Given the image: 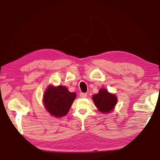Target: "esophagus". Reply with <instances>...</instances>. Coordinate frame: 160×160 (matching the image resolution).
Segmentation results:
<instances>
[{"label": "esophagus", "instance_id": "obj_1", "mask_svg": "<svg viewBox=\"0 0 160 160\" xmlns=\"http://www.w3.org/2000/svg\"><path fill=\"white\" fill-rule=\"evenodd\" d=\"M80 97L81 98H85L87 97V93H80Z\"/></svg>", "mask_w": 160, "mask_h": 160}]
</instances>
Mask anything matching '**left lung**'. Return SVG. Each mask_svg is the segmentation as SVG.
I'll return each instance as SVG.
<instances>
[{"label":"left lung","mask_w":160,"mask_h":160,"mask_svg":"<svg viewBox=\"0 0 160 160\" xmlns=\"http://www.w3.org/2000/svg\"><path fill=\"white\" fill-rule=\"evenodd\" d=\"M92 99L96 108L103 113H109L113 111L118 103L117 96L105 88L100 89L98 93L93 95Z\"/></svg>","instance_id":"8db88e82"}]
</instances>
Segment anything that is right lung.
<instances>
[{
  "label": "right lung",
  "instance_id": "1",
  "mask_svg": "<svg viewBox=\"0 0 160 160\" xmlns=\"http://www.w3.org/2000/svg\"><path fill=\"white\" fill-rule=\"evenodd\" d=\"M76 96L75 92H70L65 86L49 85L43 94L42 103L53 117L62 118L69 112Z\"/></svg>",
  "mask_w": 160,
  "mask_h": 160
}]
</instances>
